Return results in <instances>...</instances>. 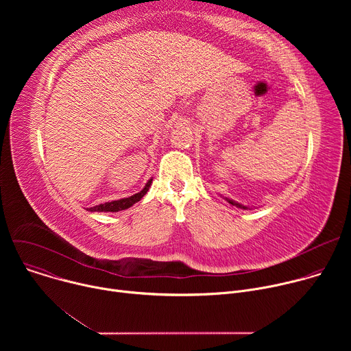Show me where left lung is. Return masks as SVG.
Wrapping results in <instances>:
<instances>
[{"instance_id":"left-lung-1","label":"left lung","mask_w":351,"mask_h":351,"mask_svg":"<svg viewBox=\"0 0 351 351\" xmlns=\"http://www.w3.org/2000/svg\"><path fill=\"white\" fill-rule=\"evenodd\" d=\"M225 199H228V203H229V204H232V206H236L237 208H243V210H247V207H244V206H241V204H239V203L233 202V199H229V198H225Z\"/></svg>"}]
</instances>
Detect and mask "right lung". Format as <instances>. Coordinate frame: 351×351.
Here are the masks:
<instances>
[{"instance_id": "obj_1", "label": "right lung", "mask_w": 351, "mask_h": 351, "mask_svg": "<svg viewBox=\"0 0 351 351\" xmlns=\"http://www.w3.org/2000/svg\"><path fill=\"white\" fill-rule=\"evenodd\" d=\"M152 183H153V179H149L140 193H136V194H133L130 197H126V198L115 199V202L99 204V206H95V207H91V208H87V210L91 211V213H95V211L97 213H118V211L130 208L134 203L140 202V199L143 198V195H145V193L148 191V189H149V186H152Z\"/></svg>"}]
</instances>
